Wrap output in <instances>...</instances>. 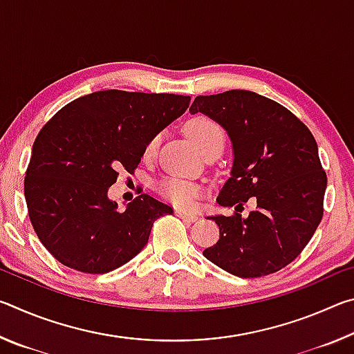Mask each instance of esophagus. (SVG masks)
Instances as JSON below:
<instances>
[{
  "label": "esophagus",
  "mask_w": 354,
  "mask_h": 354,
  "mask_svg": "<svg viewBox=\"0 0 354 354\" xmlns=\"http://www.w3.org/2000/svg\"><path fill=\"white\" fill-rule=\"evenodd\" d=\"M176 215L179 218L189 221V223H194V221L198 220V215L192 214V212H185V211H176Z\"/></svg>",
  "instance_id": "1"
}]
</instances>
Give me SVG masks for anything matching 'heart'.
<instances>
[{"mask_svg":"<svg viewBox=\"0 0 354 354\" xmlns=\"http://www.w3.org/2000/svg\"><path fill=\"white\" fill-rule=\"evenodd\" d=\"M185 134L190 142L203 153L206 148L212 145H223L225 143V131L215 120L206 115H196L185 123ZM159 145V136L153 137L145 148V154L151 156L156 153ZM159 194L171 201L173 205L179 207L194 206L195 198L203 194V187L200 184L181 178H165L158 184Z\"/></svg>","mask_w":354,"mask_h":354,"instance_id":"obj_1","label":"heart"}]
</instances>
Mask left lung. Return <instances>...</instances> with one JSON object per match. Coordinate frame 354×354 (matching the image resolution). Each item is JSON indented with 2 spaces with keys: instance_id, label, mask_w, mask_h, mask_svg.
<instances>
[{
  "instance_id": "obj_1",
  "label": "left lung",
  "mask_w": 354,
  "mask_h": 354,
  "mask_svg": "<svg viewBox=\"0 0 354 354\" xmlns=\"http://www.w3.org/2000/svg\"><path fill=\"white\" fill-rule=\"evenodd\" d=\"M198 112L231 139L234 160L217 203L237 211L207 217L218 225L220 239L203 254L241 278L281 270L304 250L323 217L326 173L314 136L284 106L250 91L196 97L190 113ZM251 196L258 207L242 219L238 209Z\"/></svg>"
}]
</instances>
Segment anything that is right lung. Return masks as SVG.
Returning a JSON list of instances; mask_svg holds the SVG:
<instances>
[{
  "label": "right lung",
  "mask_w": 354,
  "mask_h": 354,
  "mask_svg": "<svg viewBox=\"0 0 354 354\" xmlns=\"http://www.w3.org/2000/svg\"><path fill=\"white\" fill-rule=\"evenodd\" d=\"M190 97L103 91L71 101L35 139L25 178L35 234L73 270L107 273L145 247L173 209L142 194L124 212L109 200L118 170L133 173L148 142L187 111Z\"/></svg>",
  "instance_id": "add662e5"
}]
</instances>
